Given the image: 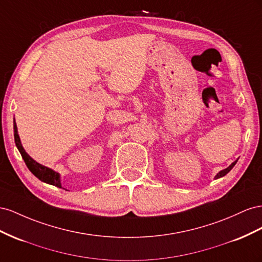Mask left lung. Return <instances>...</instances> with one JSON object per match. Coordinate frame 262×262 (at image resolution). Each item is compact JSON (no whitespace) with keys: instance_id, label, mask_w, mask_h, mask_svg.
Wrapping results in <instances>:
<instances>
[{"instance_id":"left-lung-1","label":"left lung","mask_w":262,"mask_h":262,"mask_svg":"<svg viewBox=\"0 0 262 262\" xmlns=\"http://www.w3.org/2000/svg\"><path fill=\"white\" fill-rule=\"evenodd\" d=\"M236 162H237V160H236V161H234L233 163H231L228 168H226V169H224V170L220 171V172H219L217 174H216V177H215V178H216V179H219V178H222V177H224V176H226V174L229 172V171L234 168V166L236 164Z\"/></svg>"}]
</instances>
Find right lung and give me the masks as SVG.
Returning <instances> with one entry per match:
<instances>
[{
  "instance_id": "add662e5",
  "label": "right lung",
  "mask_w": 262,
  "mask_h": 262,
  "mask_svg": "<svg viewBox=\"0 0 262 262\" xmlns=\"http://www.w3.org/2000/svg\"><path fill=\"white\" fill-rule=\"evenodd\" d=\"M14 139H15V144H16V147L21 155V158L24 159L29 171H31V172L35 177L38 178L40 181L46 182L51 185H55V186H57V188H61L60 176H59V173L55 172L54 170H51L47 167L41 166V164H39L38 162H36L24 150L23 146H21V144H20V139H19V136L17 134V127H16V123H15V121H14Z\"/></svg>"
}]
</instances>
